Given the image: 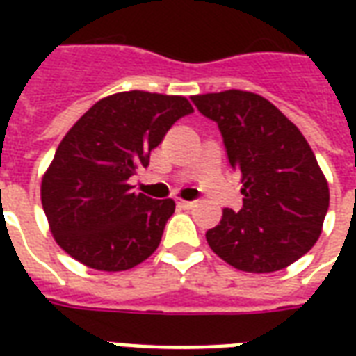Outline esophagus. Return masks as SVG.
<instances>
[{
	"mask_svg": "<svg viewBox=\"0 0 356 356\" xmlns=\"http://www.w3.org/2000/svg\"><path fill=\"white\" fill-rule=\"evenodd\" d=\"M194 204H196L194 200H181V198L177 200V206H179V208H183V209H191Z\"/></svg>",
	"mask_w": 356,
	"mask_h": 356,
	"instance_id": "1",
	"label": "esophagus"
}]
</instances>
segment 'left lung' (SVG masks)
Here are the masks:
<instances>
[{"instance_id":"obj_1","label":"left lung","mask_w":356,"mask_h":356,"mask_svg":"<svg viewBox=\"0 0 356 356\" xmlns=\"http://www.w3.org/2000/svg\"><path fill=\"white\" fill-rule=\"evenodd\" d=\"M213 120L232 170L242 175V208H225L206 232L223 261L246 273H275L318 240L330 191L313 150L296 125L261 95L229 89L191 97Z\"/></svg>"}]
</instances>
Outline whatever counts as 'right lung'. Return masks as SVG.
I'll list each match as a JSON object with an SVG mask.
<instances>
[{
  "instance_id": "right-lung-1",
  "label": "right lung",
  "mask_w": 356,
  "mask_h": 356,
  "mask_svg": "<svg viewBox=\"0 0 356 356\" xmlns=\"http://www.w3.org/2000/svg\"><path fill=\"white\" fill-rule=\"evenodd\" d=\"M191 112L179 95L124 91L95 102L72 125L42 179L43 211L66 254L106 273L154 254L175 202L133 193L127 181Z\"/></svg>"
}]
</instances>
